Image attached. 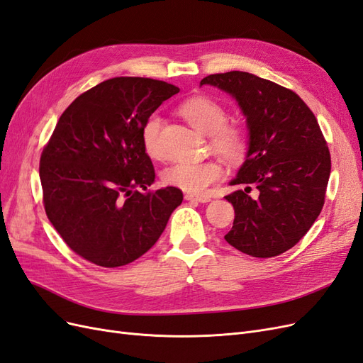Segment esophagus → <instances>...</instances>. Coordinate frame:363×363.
Instances as JSON below:
<instances>
[{
  "label": "esophagus",
  "mask_w": 363,
  "mask_h": 363,
  "mask_svg": "<svg viewBox=\"0 0 363 363\" xmlns=\"http://www.w3.org/2000/svg\"><path fill=\"white\" fill-rule=\"evenodd\" d=\"M184 200H188V201H199V203H208V201H211V196L186 194V195H184Z\"/></svg>",
  "instance_id": "obj_1"
}]
</instances>
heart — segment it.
I'll return each mask as SVG.
<instances>
[{"instance_id": "1", "label": "heart", "mask_w": 363, "mask_h": 363, "mask_svg": "<svg viewBox=\"0 0 363 363\" xmlns=\"http://www.w3.org/2000/svg\"><path fill=\"white\" fill-rule=\"evenodd\" d=\"M180 115L199 130L211 136L212 148L228 162H240L248 150L247 133L242 127L227 124L225 108L207 96H192L180 106ZM160 118L152 115L142 130V144L151 159H160L159 147ZM223 167L218 160L179 162L163 171V182L189 194H201L212 183L223 177Z\"/></svg>"}]
</instances>
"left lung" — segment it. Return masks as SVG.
<instances>
[{
  "label": "left lung",
  "mask_w": 363,
  "mask_h": 363,
  "mask_svg": "<svg viewBox=\"0 0 363 363\" xmlns=\"http://www.w3.org/2000/svg\"><path fill=\"white\" fill-rule=\"evenodd\" d=\"M235 98L245 116L248 150L230 184H247L225 196L235 221L224 236L252 257L292 248L320 216L332 160L318 121L295 92L244 72L212 74L200 82ZM257 199L247 195L250 186Z\"/></svg>",
  "instance_id": "left-lung-1"
}]
</instances>
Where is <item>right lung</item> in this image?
<instances>
[{
  "label": "right lung",
  "mask_w": 363,
  "mask_h": 363,
  "mask_svg": "<svg viewBox=\"0 0 363 363\" xmlns=\"http://www.w3.org/2000/svg\"><path fill=\"white\" fill-rule=\"evenodd\" d=\"M179 92L142 77L106 80L75 98L43 148L47 216L67 245L95 265L116 268L145 255L183 201L172 186L139 191L156 179L142 130Z\"/></svg>",
  "instance_id": "right-lung-1"
}]
</instances>
